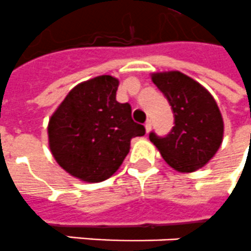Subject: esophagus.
Wrapping results in <instances>:
<instances>
[{
	"instance_id": "1",
	"label": "esophagus",
	"mask_w": 251,
	"mask_h": 251,
	"mask_svg": "<svg viewBox=\"0 0 251 251\" xmlns=\"http://www.w3.org/2000/svg\"><path fill=\"white\" fill-rule=\"evenodd\" d=\"M145 131H147V134H148L149 131H151V121H147L145 122Z\"/></svg>"
}]
</instances>
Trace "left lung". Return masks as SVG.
I'll use <instances>...</instances> for the list:
<instances>
[{
	"instance_id": "8db88e82",
	"label": "left lung",
	"mask_w": 251,
	"mask_h": 251,
	"mask_svg": "<svg viewBox=\"0 0 251 251\" xmlns=\"http://www.w3.org/2000/svg\"><path fill=\"white\" fill-rule=\"evenodd\" d=\"M151 81L167 98L175 126L166 136L151 132V142L176 171H197L222 144L223 119L216 100L203 85L180 71L151 74Z\"/></svg>"
}]
</instances>
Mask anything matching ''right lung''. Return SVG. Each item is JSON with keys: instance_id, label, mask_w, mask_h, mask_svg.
<instances>
[{"instance_id": "1", "label": "right lung", "mask_w": 251, "mask_h": 251, "mask_svg": "<svg viewBox=\"0 0 251 251\" xmlns=\"http://www.w3.org/2000/svg\"><path fill=\"white\" fill-rule=\"evenodd\" d=\"M119 79L100 75L69 92L48 122V144L67 174L100 182L120 168L130 142L145 134L132 121L129 103L116 100Z\"/></svg>"}]
</instances>
